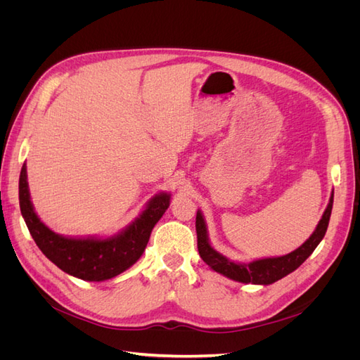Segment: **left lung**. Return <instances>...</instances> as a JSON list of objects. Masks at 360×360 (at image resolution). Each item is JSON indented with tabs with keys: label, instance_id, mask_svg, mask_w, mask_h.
Instances as JSON below:
<instances>
[{
	"label": "left lung",
	"instance_id": "8db88e82",
	"mask_svg": "<svg viewBox=\"0 0 360 360\" xmlns=\"http://www.w3.org/2000/svg\"><path fill=\"white\" fill-rule=\"evenodd\" d=\"M332 205H333V192L330 195L329 204L326 207L317 228H315V231L311 234L308 240L302 246H299L296 250H292V252L282 257L254 259L250 261V263H234V261H230L226 257L217 252L216 249H213L209 240V234H207L205 221L201 212L198 210L195 228H197L200 257L202 258V261L207 266L212 267L214 271H217V274H221L233 281L243 282V284H255V285L274 284V282L282 279L284 276L290 275L291 271L296 270L323 240V237L326 231H328V226H329Z\"/></svg>",
	"mask_w": 360,
	"mask_h": 360
}]
</instances>
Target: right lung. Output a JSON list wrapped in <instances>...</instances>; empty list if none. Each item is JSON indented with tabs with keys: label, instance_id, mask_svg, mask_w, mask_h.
<instances>
[{
	"label": "right lung",
	"instance_id": "1",
	"mask_svg": "<svg viewBox=\"0 0 360 360\" xmlns=\"http://www.w3.org/2000/svg\"><path fill=\"white\" fill-rule=\"evenodd\" d=\"M171 202V193H156L136 219L118 234L106 238L66 237L53 233L34 212L24 163L19 176V205L30 234L53 264L84 281H105L123 274L143 255L148 238Z\"/></svg>",
	"mask_w": 360,
	"mask_h": 360
}]
</instances>
